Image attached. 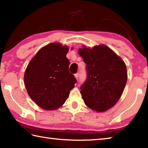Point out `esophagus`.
<instances>
[{"label": "esophagus", "instance_id": "1", "mask_svg": "<svg viewBox=\"0 0 148 148\" xmlns=\"http://www.w3.org/2000/svg\"><path fill=\"white\" fill-rule=\"evenodd\" d=\"M74 76H75V77L76 78V79H77V80L78 79H79V74H78V73H76V74L74 75Z\"/></svg>", "mask_w": 148, "mask_h": 148}]
</instances>
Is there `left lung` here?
<instances>
[{
  "label": "left lung",
  "mask_w": 148,
  "mask_h": 148,
  "mask_svg": "<svg viewBox=\"0 0 148 148\" xmlns=\"http://www.w3.org/2000/svg\"><path fill=\"white\" fill-rule=\"evenodd\" d=\"M86 65L87 77L81 85L84 103L91 109L103 112L114 106L120 98L127 81L123 60L105 45L85 46L78 50Z\"/></svg>",
  "instance_id": "1"
}]
</instances>
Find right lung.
<instances>
[{"instance_id":"1","label":"right lung","mask_w":148,"mask_h":148,"mask_svg":"<svg viewBox=\"0 0 148 148\" xmlns=\"http://www.w3.org/2000/svg\"><path fill=\"white\" fill-rule=\"evenodd\" d=\"M68 51L61 44H49L37 52L26 69L24 83L28 94L43 109L59 108L74 88L77 81L69 73Z\"/></svg>"}]
</instances>
